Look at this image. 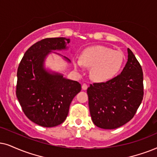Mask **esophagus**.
I'll list each match as a JSON object with an SVG mask.
<instances>
[{"label": "esophagus", "mask_w": 157, "mask_h": 157, "mask_svg": "<svg viewBox=\"0 0 157 157\" xmlns=\"http://www.w3.org/2000/svg\"><path fill=\"white\" fill-rule=\"evenodd\" d=\"M82 90H87V88H88V85H87L86 83H83L82 85Z\"/></svg>", "instance_id": "obj_1"}]
</instances>
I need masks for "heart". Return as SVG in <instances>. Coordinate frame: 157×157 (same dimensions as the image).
I'll list each match as a JSON object with an SVG mask.
<instances>
[{
	"label": "heart",
	"instance_id": "heart-1",
	"mask_svg": "<svg viewBox=\"0 0 157 157\" xmlns=\"http://www.w3.org/2000/svg\"><path fill=\"white\" fill-rule=\"evenodd\" d=\"M124 62L122 51H114L103 45L88 48L80 55V60L76 61L77 68L85 66L91 67L90 77L98 82L110 80L117 75Z\"/></svg>",
	"mask_w": 157,
	"mask_h": 157
}]
</instances>
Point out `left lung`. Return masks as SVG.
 <instances>
[{"mask_svg": "<svg viewBox=\"0 0 157 157\" xmlns=\"http://www.w3.org/2000/svg\"><path fill=\"white\" fill-rule=\"evenodd\" d=\"M128 59L120 75L87 90L89 109L95 125L115 129L128 122L144 98V75L140 63L128 48Z\"/></svg>", "mask_w": 157, "mask_h": 157, "instance_id": "8db88e82", "label": "left lung"}]
</instances>
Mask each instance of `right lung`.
Masks as SVG:
<instances>
[{"mask_svg": "<svg viewBox=\"0 0 157 157\" xmlns=\"http://www.w3.org/2000/svg\"><path fill=\"white\" fill-rule=\"evenodd\" d=\"M69 43L65 37L41 40L29 48L18 67V101L27 117L40 126L51 128L64 122L72 99L81 90L78 82L51 74L43 67L51 51L66 49Z\"/></svg>", "mask_w": 157, "mask_h": 157, "instance_id": "add662e5", "label": "right lung"}]
</instances>
